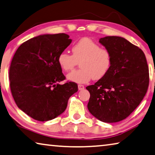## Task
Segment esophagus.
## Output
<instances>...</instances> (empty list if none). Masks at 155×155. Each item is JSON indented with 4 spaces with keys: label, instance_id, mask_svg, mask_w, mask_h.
Here are the masks:
<instances>
[{
    "label": "esophagus",
    "instance_id": "1",
    "mask_svg": "<svg viewBox=\"0 0 155 155\" xmlns=\"http://www.w3.org/2000/svg\"><path fill=\"white\" fill-rule=\"evenodd\" d=\"M78 89H79V91L84 90V86L82 84H78Z\"/></svg>",
    "mask_w": 155,
    "mask_h": 155
}]
</instances>
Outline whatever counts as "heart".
<instances>
[{
    "mask_svg": "<svg viewBox=\"0 0 155 155\" xmlns=\"http://www.w3.org/2000/svg\"><path fill=\"white\" fill-rule=\"evenodd\" d=\"M72 55L62 51L58 56V62L64 71L72 70L79 62L81 69L67 75L71 82L86 83L92 78L99 80L105 76L112 63L110 50L101 48L99 43L89 38H82L73 45Z\"/></svg>",
    "mask_w": 155,
    "mask_h": 155,
    "instance_id": "b5f03b06",
    "label": "heart"
}]
</instances>
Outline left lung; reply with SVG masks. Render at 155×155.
<instances>
[{
	"instance_id": "8db88e82",
	"label": "left lung",
	"mask_w": 155,
	"mask_h": 155,
	"mask_svg": "<svg viewBox=\"0 0 155 155\" xmlns=\"http://www.w3.org/2000/svg\"><path fill=\"white\" fill-rule=\"evenodd\" d=\"M112 55V63L104 78L86 87L91 97L89 112L104 123H116L134 112L149 85V70L144 53L124 38L107 36L99 39Z\"/></svg>"
}]
</instances>
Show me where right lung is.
<instances>
[{"mask_svg": "<svg viewBox=\"0 0 155 155\" xmlns=\"http://www.w3.org/2000/svg\"><path fill=\"white\" fill-rule=\"evenodd\" d=\"M64 33L42 35L24 42L11 62L10 88L16 105L38 121L52 120L64 112L78 84L65 80L58 56L71 43Z\"/></svg>", "mask_w": 155, "mask_h": 155, "instance_id": "add662e5", "label": "right lung"}]
</instances>
